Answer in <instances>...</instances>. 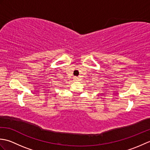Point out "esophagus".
Segmentation results:
<instances>
[{"mask_svg":"<svg viewBox=\"0 0 150 150\" xmlns=\"http://www.w3.org/2000/svg\"><path fill=\"white\" fill-rule=\"evenodd\" d=\"M73 79H74V80L76 81H79V78L77 77H73Z\"/></svg>","mask_w":150,"mask_h":150,"instance_id":"obj_1","label":"esophagus"}]
</instances>
